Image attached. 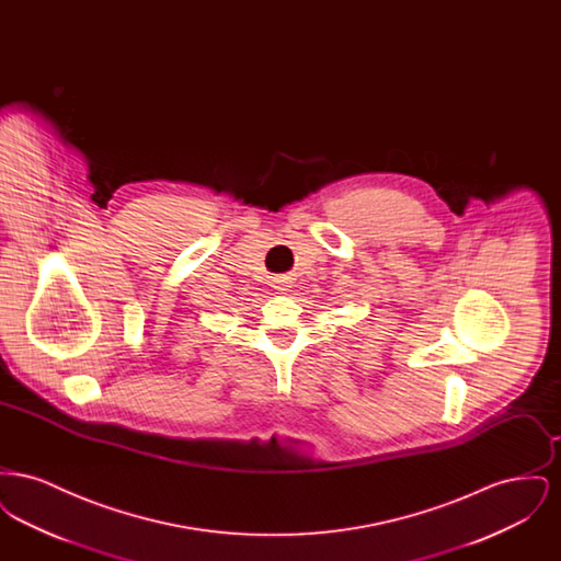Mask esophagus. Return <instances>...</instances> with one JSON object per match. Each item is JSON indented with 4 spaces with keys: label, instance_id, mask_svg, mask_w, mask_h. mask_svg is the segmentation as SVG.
<instances>
[{
    "label": "esophagus",
    "instance_id": "34e87169",
    "mask_svg": "<svg viewBox=\"0 0 561 561\" xmlns=\"http://www.w3.org/2000/svg\"><path fill=\"white\" fill-rule=\"evenodd\" d=\"M279 290H288V288H279Z\"/></svg>",
    "mask_w": 561,
    "mask_h": 561
}]
</instances>
